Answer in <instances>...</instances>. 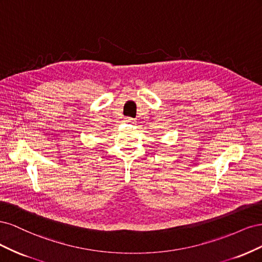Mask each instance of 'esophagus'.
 <instances>
[{
	"label": "esophagus",
	"mask_w": 262,
	"mask_h": 262,
	"mask_svg": "<svg viewBox=\"0 0 262 262\" xmlns=\"http://www.w3.org/2000/svg\"><path fill=\"white\" fill-rule=\"evenodd\" d=\"M125 122H128V123H134L132 118H126V119H125Z\"/></svg>",
	"instance_id": "1"
}]
</instances>
